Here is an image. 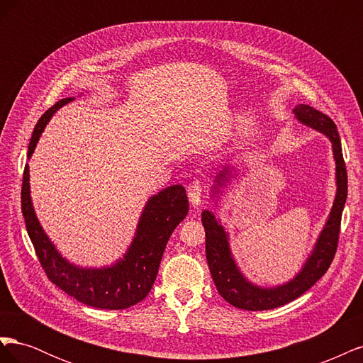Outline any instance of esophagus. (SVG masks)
I'll return each mask as SVG.
<instances>
[{
	"label": "esophagus",
	"instance_id": "esophagus-1",
	"mask_svg": "<svg viewBox=\"0 0 363 363\" xmlns=\"http://www.w3.org/2000/svg\"><path fill=\"white\" fill-rule=\"evenodd\" d=\"M201 192H203V184L200 180H194L189 186H188V196H189V201L191 204L195 206H200L201 203Z\"/></svg>",
	"mask_w": 363,
	"mask_h": 363
}]
</instances>
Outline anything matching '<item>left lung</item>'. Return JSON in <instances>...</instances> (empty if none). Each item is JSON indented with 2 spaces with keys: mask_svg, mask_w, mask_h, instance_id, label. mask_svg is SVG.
<instances>
[{
  "mask_svg": "<svg viewBox=\"0 0 363 363\" xmlns=\"http://www.w3.org/2000/svg\"><path fill=\"white\" fill-rule=\"evenodd\" d=\"M292 112L298 123L320 131V133H323L332 142L333 159L336 164L335 201L321 233L318 236L309 257L303 263L301 269L289 281L277 284V286L272 288L257 286V284L251 283L240 272L232 255V248H230L228 242V233L225 232L224 225L211 211H203L201 223L206 230V257L208 269H211L212 279L219 295L227 303L238 307V309L268 311L276 309V307L298 298L300 295H303L307 289H311L324 276L336 252L340 218H342V211L347 200V169L342 157V147H340L339 133L330 118L311 106L298 104L294 107ZM235 175V167L230 164V167H225L223 171H219V174L215 177L211 192L212 200L216 204L218 200L221 199L219 195H223L224 188H227V184Z\"/></svg>",
  "mask_w": 363,
  "mask_h": 363,
  "instance_id": "1",
  "label": "left lung"
}]
</instances>
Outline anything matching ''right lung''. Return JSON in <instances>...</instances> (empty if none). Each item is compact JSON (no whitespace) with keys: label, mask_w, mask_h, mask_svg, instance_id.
Segmentation results:
<instances>
[{"label":"right lung","mask_w":363,"mask_h":363,"mask_svg":"<svg viewBox=\"0 0 363 363\" xmlns=\"http://www.w3.org/2000/svg\"><path fill=\"white\" fill-rule=\"evenodd\" d=\"M75 98H63L43 113L30 139V159L48 121L60 107ZM21 206L28 236L48 279L83 304L98 309L119 311L142 301L156 280L164 247L189 212V203L182 184H172L148 199L140 213L136 233L125 255L113 265L83 268L63 257L42 228L30 195V169L26 164L21 191Z\"/></svg>","instance_id":"obj_1"}]
</instances>
